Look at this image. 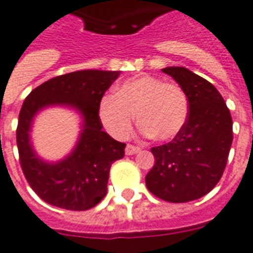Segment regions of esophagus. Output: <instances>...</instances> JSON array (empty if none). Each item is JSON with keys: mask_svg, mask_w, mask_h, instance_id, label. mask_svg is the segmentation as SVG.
I'll return each mask as SVG.
<instances>
[{"mask_svg": "<svg viewBox=\"0 0 253 253\" xmlns=\"http://www.w3.org/2000/svg\"><path fill=\"white\" fill-rule=\"evenodd\" d=\"M139 151L140 147H138V146H134V144H127L126 146V155H134Z\"/></svg>", "mask_w": 253, "mask_h": 253, "instance_id": "obj_1", "label": "esophagus"}]
</instances>
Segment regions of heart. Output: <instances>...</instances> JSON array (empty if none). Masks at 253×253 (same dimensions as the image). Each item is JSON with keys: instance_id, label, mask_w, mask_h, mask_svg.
Segmentation results:
<instances>
[{"instance_id": "b5f03b06", "label": "heart", "mask_w": 253, "mask_h": 253, "mask_svg": "<svg viewBox=\"0 0 253 253\" xmlns=\"http://www.w3.org/2000/svg\"><path fill=\"white\" fill-rule=\"evenodd\" d=\"M135 114L144 135L171 140L186 125L188 99L178 84L154 75H140L119 84L115 95L103 96L98 107L102 125L118 139L130 135Z\"/></svg>"}]
</instances>
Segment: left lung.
<instances>
[{
    "instance_id": "1",
    "label": "left lung",
    "mask_w": 253,
    "mask_h": 253,
    "mask_svg": "<svg viewBox=\"0 0 253 253\" xmlns=\"http://www.w3.org/2000/svg\"><path fill=\"white\" fill-rule=\"evenodd\" d=\"M188 99V118L171 142L152 147L148 191L169 203L207 195L224 172L232 144V118L216 87L186 67H166Z\"/></svg>"
}]
</instances>
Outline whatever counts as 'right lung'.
<instances>
[{
  "label": "right lung",
  "instance_id": "right-lung-1",
  "mask_svg": "<svg viewBox=\"0 0 253 253\" xmlns=\"http://www.w3.org/2000/svg\"><path fill=\"white\" fill-rule=\"evenodd\" d=\"M119 71L82 70L58 75L33 90L21 107L17 126L19 163L33 191L54 207L86 211L107 194L111 165L125 157L126 143L102 130L98 107ZM50 104L75 107L84 117L80 142L58 164H45L32 151L28 130L34 115Z\"/></svg>",
  "mask_w": 253,
  "mask_h": 253
}]
</instances>
